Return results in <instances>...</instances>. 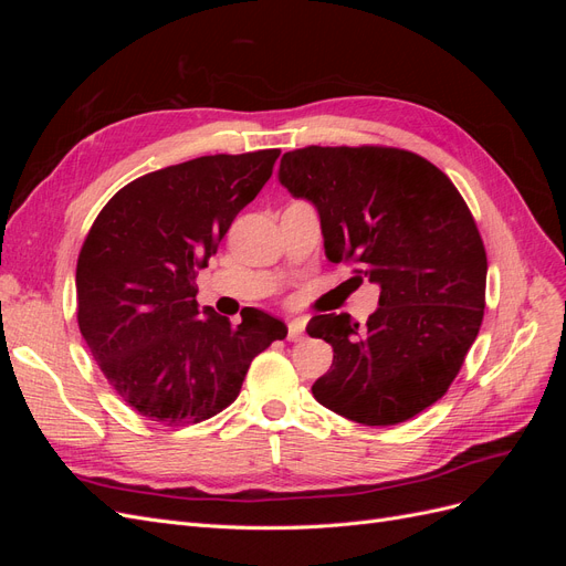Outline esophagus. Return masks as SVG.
Instances as JSON below:
<instances>
[{
    "label": "esophagus",
    "instance_id": "obj_1",
    "mask_svg": "<svg viewBox=\"0 0 566 566\" xmlns=\"http://www.w3.org/2000/svg\"><path fill=\"white\" fill-rule=\"evenodd\" d=\"M304 337V323L302 321H290L287 323V339L290 342H297V339H302Z\"/></svg>",
    "mask_w": 566,
    "mask_h": 566
}]
</instances>
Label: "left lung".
I'll list each match as a JSON object with an SVG mask.
<instances>
[{
    "instance_id": "8db88e82",
    "label": "left lung",
    "mask_w": 566,
    "mask_h": 566,
    "mask_svg": "<svg viewBox=\"0 0 566 566\" xmlns=\"http://www.w3.org/2000/svg\"><path fill=\"white\" fill-rule=\"evenodd\" d=\"M279 181L318 210L325 256L380 285L364 328L349 314L306 325L335 352L316 401L373 427L422 413L455 380L484 318L486 250L465 200L430 160L389 146L290 150Z\"/></svg>"
}]
</instances>
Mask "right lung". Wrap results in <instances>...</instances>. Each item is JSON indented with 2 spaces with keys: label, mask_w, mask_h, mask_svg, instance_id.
Listing matches in <instances>:
<instances>
[{
  "label": "right lung",
  "mask_w": 566,
  "mask_h": 566,
  "mask_svg": "<svg viewBox=\"0 0 566 566\" xmlns=\"http://www.w3.org/2000/svg\"><path fill=\"white\" fill-rule=\"evenodd\" d=\"M279 148L202 156L127 184L77 256V323L127 406L163 424L202 422L235 401L252 358L287 335L260 310L231 325L196 302L231 221L262 191Z\"/></svg>",
  "instance_id": "1"
}]
</instances>
